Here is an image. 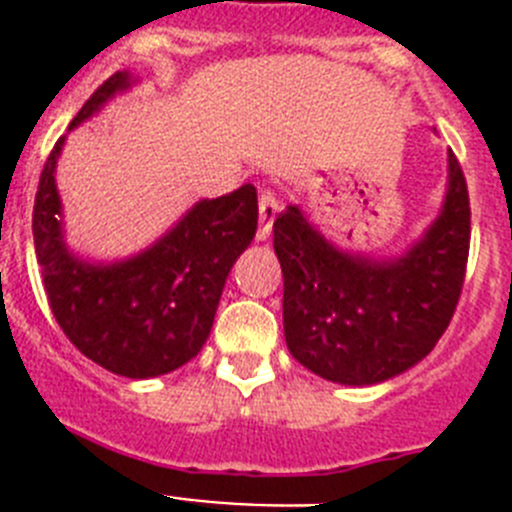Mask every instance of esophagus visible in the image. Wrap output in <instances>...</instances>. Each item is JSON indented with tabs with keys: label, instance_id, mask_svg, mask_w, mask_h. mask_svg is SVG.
I'll use <instances>...</instances> for the list:
<instances>
[{
	"label": "esophagus",
	"instance_id": "34e87169",
	"mask_svg": "<svg viewBox=\"0 0 512 512\" xmlns=\"http://www.w3.org/2000/svg\"><path fill=\"white\" fill-rule=\"evenodd\" d=\"M279 212V200L277 194L271 192V189H261L259 194V241H266L271 235V225L277 220Z\"/></svg>",
	"mask_w": 512,
	"mask_h": 512
}]
</instances>
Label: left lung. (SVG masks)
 I'll list each match as a JSON object with an SVG mask.
<instances>
[{"instance_id": "1", "label": "left lung", "mask_w": 512, "mask_h": 512, "mask_svg": "<svg viewBox=\"0 0 512 512\" xmlns=\"http://www.w3.org/2000/svg\"><path fill=\"white\" fill-rule=\"evenodd\" d=\"M284 277L289 354L328 382L379 384L431 354L464 284L469 192L449 151L436 220L400 256H369L328 241L297 205L274 220Z\"/></svg>"}]
</instances>
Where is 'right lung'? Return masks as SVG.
<instances>
[{"label":"right lung","instance_id":"add662e5","mask_svg":"<svg viewBox=\"0 0 512 512\" xmlns=\"http://www.w3.org/2000/svg\"><path fill=\"white\" fill-rule=\"evenodd\" d=\"M135 76L117 71L87 99L69 130L128 92ZM66 135L40 174L33 241L53 318L81 354L130 379L169 374L200 354L225 279L251 246L259 223L256 187L194 202L158 241L120 261H89L66 246L56 164Z\"/></svg>","mask_w":512,"mask_h":512}]
</instances>
